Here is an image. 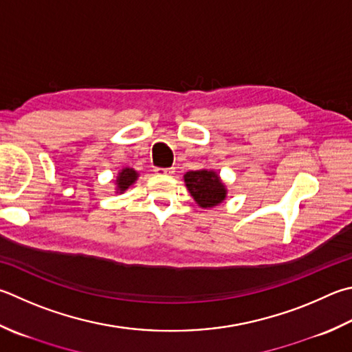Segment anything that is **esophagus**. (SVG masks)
<instances>
[{"label":"esophagus","mask_w":352,"mask_h":352,"mask_svg":"<svg viewBox=\"0 0 352 352\" xmlns=\"http://www.w3.org/2000/svg\"><path fill=\"white\" fill-rule=\"evenodd\" d=\"M175 172L174 168H168V169H163V168H157L155 169V174L157 175H172Z\"/></svg>","instance_id":"1"}]
</instances>
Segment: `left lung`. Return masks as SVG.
<instances>
[{
  "label": "left lung",
  "mask_w": 352,
  "mask_h": 352,
  "mask_svg": "<svg viewBox=\"0 0 352 352\" xmlns=\"http://www.w3.org/2000/svg\"><path fill=\"white\" fill-rule=\"evenodd\" d=\"M183 178L184 186L200 208H215L226 200L228 189L214 169L189 170Z\"/></svg>",
  "instance_id": "8db88e82"
}]
</instances>
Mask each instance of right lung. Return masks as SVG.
Here are the masks:
<instances>
[{"mask_svg": "<svg viewBox=\"0 0 352 352\" xmlns=\"http://www.w3.org/2000/svg\"><path fill=\"white\" fill-rule=\"evenodd\" d=\"M140 174L138 172L133 169V168H123L121 169L118 174H117V178H115L113 183H115V192L117 194H123L126 192L127 189H129L133 183H135L138 180Z\"/></svg>", "mask_w": 352, "mask_h": 352, "instance_id": "obj_1", "label": "right lung"}]
</instances>
